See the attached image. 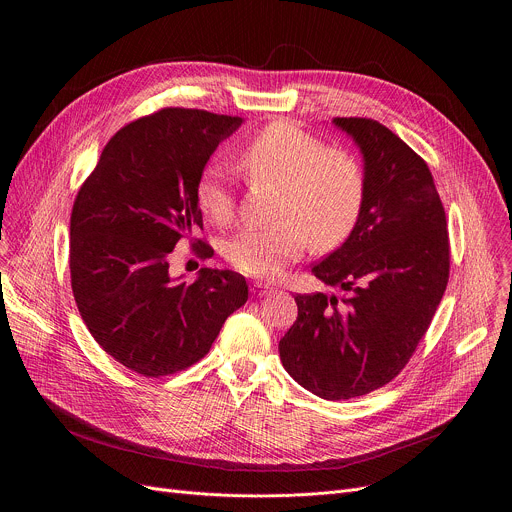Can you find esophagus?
<instances>
[{"instance_id": "34e87169", "label": "esophagus", "mask_w": 512, "mask_h": 512, "mask_svg": "<svg viewBox=\"0 0 512 512\" xmlns=\"http://www.w3.org/2000/svg\"><path fill=\"white\" fill-rule=\"evenodd\" d=\"M275 287H269V285H263V283H253L251 285V294L257 296V298H263V296H269L273 294Z\"/></svg>"}]
</instances>
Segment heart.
<instances>
[{
	"label": "heart",
	"mask_w": 512,
	"mask_h": 512,
	"mask_svg": "<svg viewBox=\"0 0 512 512\" xmlns=\"http://www.w3.org/2000/svg\"><path fill=\"white\" fill-rule=\"evenodd\" d=\"M245 172L279 186L271 227H249L227 245L229 263L257 279H275L302 257L308 239L316 249L342 243L352 231L362 198L364 174L344 150H330L316 135L277 121L261 129L241 152ZM200 212L216 225L235 214V192L227 168L208 162L194 184Z\"/></svg>",
	"instance_id": "obj_1"
}]
</instances>
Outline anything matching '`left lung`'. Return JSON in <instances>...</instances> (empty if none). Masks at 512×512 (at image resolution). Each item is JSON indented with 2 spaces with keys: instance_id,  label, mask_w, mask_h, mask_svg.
<instances>
[{
  "instance_id": "obj_1",
  "label": "left lung",
  "mask_w": 512,
  "mask_h": 512,
  "mask_svg": "<svg viewBox=\"0 0 512 512\" xmlns=\"http://www.w3.org/2000/svg\"><path fill=\"white\" fill-rule=\"evenodd\" d=\"M332 123L360 150L364 198L348 239L312 273L344 294H298L279 356L304 389L340 401L401 373L442 302L450 243L431 172L409 145L373 119Z\"/></svg>"
}]
</instances>
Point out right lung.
<instances>
[{
  "label": "right lung",
  "instance_id": "obj_1",
  "mask_svg": "<svg viewBox=\"0 0 512 512\" xmlns=\"http://www.w3.org/2000/svg\"><path fill=\"white\" fill-rule=\"evenodd\" d=\"M241 117L162 109L119 129L70 214V283L97 344L129 371L166 377L200 360L239 310L243 275H170V253L202 229L194 184ZM202 255L212 249L198 241Z\"/></svg>",
  "mask_w": 512,
  "mask_h": 512
}]
</instances>
